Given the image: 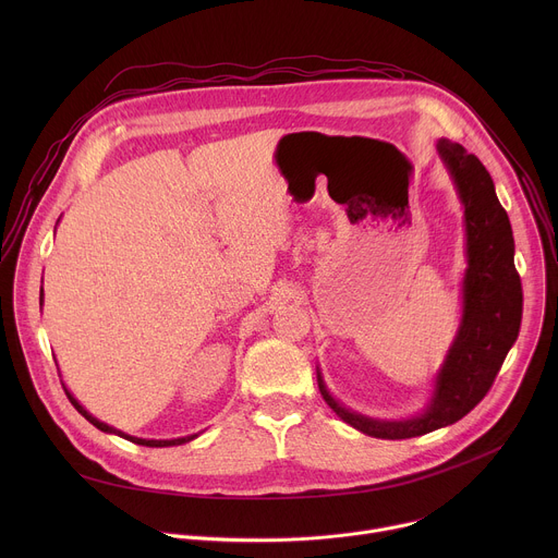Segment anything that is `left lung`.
<instances>
[{"instance_id":"8db88e82","label":"left lung","mask_w":558,"mask_h":558,"mask_svg":"<svg viewBox=\"0 0 558 558\" xmlns=\"http://www.w3.org/2000/svg\"><path fill=\"white\" fill-rule=\"evenodd\" d=\"M437 151L463 205L468 269L461 287V325L435 377L428 409L397 422L360 415L336 400L317 371V386L336 415L377 439L420 437L468 415L490 390L521 327L523 293L514 269V238L495 183L480 158L459 143L439 138Z\"/></svg>"}]
</instances>
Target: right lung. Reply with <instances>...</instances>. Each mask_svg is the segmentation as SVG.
I'll return each mask as SVG.
<instances>
[{
  "instance_id": "right-lung-1",
  "label": "right lung",
  "mask_w": 558,
  "mask_h": 558,
  "mask_svg": "<svg viewBox=\"0 0 558 558\" xmlns=\"http://www.w3.org/2000/svg\"><path fill=\"white\" fill-rule=\"evenodd\" d=\"M44 302V289H41V295H39V304ZM63 390H65V395H68V400H70V404L82 413L93 426H97L99 430H104V433H114V435H119V437H123V439H128V441H132V444H138V446H149V448H166V446H181V444H187V441H192V439H196L198 435H187V437H179V439H141V437H132V435H125V433H121V430H117V428H112V426H108V424H104V422H99L97 417H93L82 404H78L74 397H72V392L63 386Z\"/></svg>"
}]
</instances>
